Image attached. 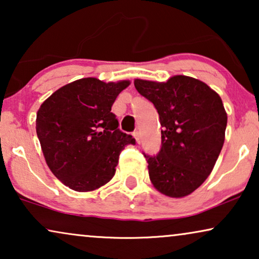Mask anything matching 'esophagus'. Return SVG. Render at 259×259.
Listing matches in <instances>:
<instances>
[{
	"instance_id": "obj_1",
	"label": "esophagus",
	"mask_w": 259,
	"mask_h": 259,
	"mask_svg": "<svg viewBox=\"0 0 259 259\" xmlns=\"http://www.w3.org/2000/svg\"><path fill=\"white\" fill-rule=\"evenodd\" d=\"M133 137L136 138L137 143L139 144V143H140V138H139V132H138V131H137V132H133Z\"/></svg>"
}]
</instances>
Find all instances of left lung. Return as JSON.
I'll return each mask as SVG.
<instances>
[{"label": "left lung", "mask_w": 259, "mask_h": 259, "mask_svg": "<svg viewBox=\"0 0 259 259\" xmlns=\"http://www.w3.org/2000/svg\"><path fill=\"white\" fill-rule=\"evenodd\" d=\"M134 86L157 108L162 127L159 153H144L151 182L165 196H189L210 176L224 145L228 115L222 99L185 75L166 82L136 79Z\"/></svg>", "instance_id": "obj_1"}]
</instances>
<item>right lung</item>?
I'll return each mask as SVG.
<instances>
[{
    "mask_svg": "<svg viewBox=\"0 0 259 259\" xmlns=\"http://www.w3.org/2000/svg\"><path fill=\"white\" fill-rule=\"evenodd\" d=\"M130 81L84 77L54 92L36 115V133L46 162L56 178L77 192L94 191L115 175L120 152L136 143L118 128L111 112Z\"/></svg>",
    "mask_w": 259,
    "mask_h": 259,
    "instance_id": "right-lung-1",
    "label": "right lung"
}]
</instances>
